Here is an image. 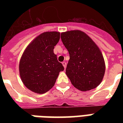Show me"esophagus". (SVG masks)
I'll use <instances>...</instances> for the list:
<instances>
[{
    "instance_id": "34e87169",
    "label": "esophagus",
    "mask_w": 123,
    "mask_h": 123,
    "mask_svg": "<svg viewBox=\"0 0 123 123\" xmlns=\"http://www.w3.org/2000/svg\"><path fill=\"white\" fill-rule=\"evenodd\" d=\"M62 65H63L64 68V69H65L66 67V62L64 61V62H62Z\"/></svg>"
}]
</instances>
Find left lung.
Instances as JSON below:
<instances>
[{
	"label": "left lung",
	"instance_id": "left-lung-1",
	"mask_svg": "<svg viewBox=\"0 0 123 123\" xmlns=\"http://www.w3.org/2000/svg\"><path fill=\"white\" fill-rule=\"evenodd\" d=\"M61 38L69 54L66 74L72 85L82 91L98 87L105 71L104 59L98 46L79 30L62 32Z\"/></svg>",
	"mask_w": 123,
	"mask_h": 123
}]
</instances>
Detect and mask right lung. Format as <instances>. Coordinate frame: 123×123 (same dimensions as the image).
<instances>
[{
	"mask_svg": "<svg viewBox=\"0 0 123 123\" xmlns=\"http://www.w3.org/2000/svg\"><path fill=\"white\" fill-rule=\"evenodd\" d=\"M60 39L59 32H45L30 43L20 61L19 71L22 82L31 91L43 94L54 87L62 64L54 53Z\"/></svg>",
	"mask_w": 123,
	"mask_h": 123,
	"instance_id": "right-lung-1",
	"label": "right lung"
}]
</instances>
